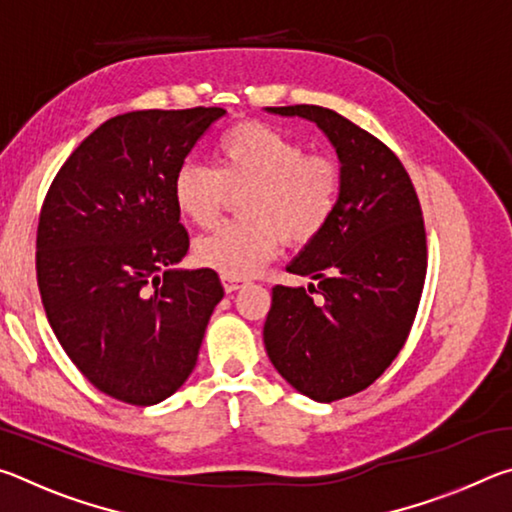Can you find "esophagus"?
I'll use <instances>...</instances> for the list:
<instances>
[{"label":"esophagus","mask_w":512,"mask_h":512,"mask_svg":"<svg viewBox=\"0 0 512 512\" xmlns=\"http://www.w3.org/2000/svg\"><path fill=\"white\" fill-rule=\"evenodd\" d=\"M221 282H223V289L228 293L246 287L248 284V280H244V277H232V275H221Z\"/></svg>","instance_id":"obj_1"}]
</instances>
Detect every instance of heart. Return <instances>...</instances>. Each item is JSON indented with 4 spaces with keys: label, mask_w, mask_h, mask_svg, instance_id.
<instances>
[{
    "label": "heart",
    "mask_w": 512,
    "mask_h": 512,
    "mask_svg": "<svg viewBox=\"0 0 512 512\" xmlns=\"http://www.w3.org/2000/svg\"><path fill=\"white\" fill-rule=\"evenodd\" d=\"M343 169L332 155L307 153L296 137L241 121L216 142V167L183 162L173 173V201L185 219L210 228L239 196L244 219L228 221L196 241L201 264L248 277L277 255L282 241L307 246L323 235L339 207Z\"/></svg>",
    "instance_id": "b5f03b06"
}]
</instances>
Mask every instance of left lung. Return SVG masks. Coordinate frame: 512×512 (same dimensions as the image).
Returning a JSON list of instances; mask_svg holds the SVG:
<instances>
[{
	"label": "left lung",
	"instance_id": "8db88e82",
	"mask_svg": "<svg viewBox=\"0 0 512 512\" xmlns=\"http://www.w3.org/2000/svg\"><path fill=\"white\" fill-rule=\"evenodd\" d=\"M273 112L316 121L339 153L343 189L332 223L287 268L318 287L277 284L264 345L296 391L336 402L366 391L409 339L427 275L422 207L400 158L350 119L305 103Z\"/></svg>",
	"mask_w": 512,
	"mask_h": 512
}]
</instances>
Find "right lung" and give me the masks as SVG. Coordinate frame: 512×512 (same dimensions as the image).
<instances>
[{
	"mask_svg": "<svg viewBox=\"0 0 512 512\" xmlns=\"http://www.w3.org/2000/svg\"><path fill=\"white\" fill-rule=\"evenodd\" d=\"M223 115L196 106L112 117L69 155L42 203V307L81 375L119 402L176 393L223 298L212 268H171L189 250L173 173Z\"/></svg>",
	"mask_w": 512,
	"mask_h": 512,
	"instance_id": "1",
	"label": "right lung"
}]
</instances>
